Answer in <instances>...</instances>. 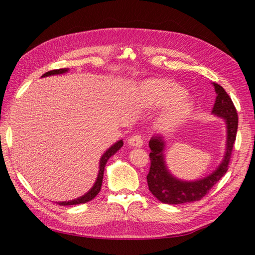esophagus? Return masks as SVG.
<instances>
[{"label": "esophagus", "mask_w": 255, "mask_h": 255, "mask_svg": "<svg viewBox=\"0 0 255 255\" xmlns=\"http://www.w3.org/2000/svg\"><path fill=\"white\" fill-rule=\"evenodd\" d=\"M128 144L131 147H142L143 140L140 134H132V136L128 139Z\"/></svg>", "instance_id": "obj_1"}]
</instances>
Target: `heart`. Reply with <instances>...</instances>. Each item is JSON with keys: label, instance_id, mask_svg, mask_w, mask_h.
<instances>
[{"label": "heart", "instance_id": "1", "mask_svg": "<svg viewBox=\"0 0 255 255\" xmlns=\"http://www.w3.org/2000/svg\"><path fill=\"white\" fill-rule=\"evenodd\" d=\"M186 92L180 85L169 81H156L143 86V96L152 107H167L159 118V128L172 130L188 117L192 105L186 100Z\"/></svg>", "mask_w": 255, "mask_h": 255}]
</instances>
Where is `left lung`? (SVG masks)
<instances>
[{"mask_svg": "<svg viewBox=\"0 0 255 255\" xmlns=\"http://www.w3.org/2000/svg\"><path fill=\"white\" fill-rule=\"evenodd\" d=\"M216 91V102L213 114L225 119L227 125V148L224 160L210 175L197 181H182L173 176L169 172L164 161L165 142L160 136H153L149 141L151 152L150 170L147 182L150 192L164 204L177 205L200 200L207 194L216 183L228 171L232 149L237 137L238 114L230 96L221 85L213 83Z\"/></svg>", "mask_w": 255, "mask_h": 255, "instance_id": "obj_1", "label": "left lung"}]
</instances>
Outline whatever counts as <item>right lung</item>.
I'll return each instance as SVG.
<instances>
[{
	"mask_svg": "<svg viewBox=\"0 0 255 255\" xmlns=\"http://www.w3.org/2000/svg\"><path fill=\"white\" fill-rule=\"evenodd\" d=\"M69 71L68 68H64V69H57V70H51V71H48L46 72L44 75H42V78L44 77H49V75H55V74H62V73H66ZM123 140H119L116 143H114L112 147L108 149L106 152L102 155V158L100 160V170H99V175H97L96 181L94 183L93 187H92L90 191L84 194L83 196H81L77 199H72V200H69V202H60L58 203L59 205L61 206H69V205H78V204H84V203H88L90 200L93 199L97 194L100 193L101 191V187H102V182H103V176H104V169H105V165L107 163V160L111 158L113 154H115L117 151L123 147Z\"/></svg>",
	"mask_w": 255,
	"mask_h": 255,
	"instance_id": "obj_1",
	"label": "right lung"
}]
</instances>
